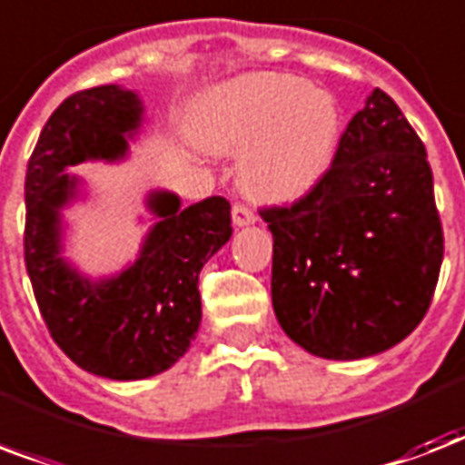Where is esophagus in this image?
Segmentation results:
<instances>
[{
    "label": "esophagus",
    "instance_id": "obj_1",
    "mask_svg": "<svg viewBox=\"0 0 465 465\" xmlns=\"http://www.w3.org/2000/svg\"><path fill=\"white\" fill-rule=\"evenodd\" d=\"M232 217H233V226H248L256 222V212L248 207V204H241V202H236L232 209Z\"/></svg>",
    "mask_w": 465,
    "mask_h": 465
}]
</instances>
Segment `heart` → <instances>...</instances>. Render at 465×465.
Listing matches in <instances>:
<instances>
[{
    "mask_svg": "<svg viewBox=\"0 0 465 465\" xmlns=\"http://www.w3.org/2000/svg\"><path fill=\"white\" fill-rule=\"evenodd\" d=\"M193 136L212 153H246L241 185L263 202H295L334 163L341 112L327 92L292 75H246L204 92Z\"/></svg>",
    "mask_w": 465,
    "mask_h": 465,
    "instance_id": "obj_1",
    "label": "heart"
}]
</instances>
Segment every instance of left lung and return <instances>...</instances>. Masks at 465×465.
I'll return each instance as SVG.
<instances>
[{"label":"left lung","mask_w":465,"mask_h":465,"mask_svg":"<svg viewBox=\"0 0 465 465\" xmlns=\"http://www.w3.org/2000/svg\"><path fill=\"white\" fill-rule=\"evenodd\" d=\"M261 217L272 233L275 317L319 359L388 351L430 310L444 258L434 177L382 90L353 114L317 187Z\"/></svg>","instance_id":"1"}]
</instances>
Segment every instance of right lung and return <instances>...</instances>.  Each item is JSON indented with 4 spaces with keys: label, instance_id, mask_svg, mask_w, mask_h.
<instances>
[{
    "label": "right lung",
    "instance_id": "1",
    "mask_svg": "<svg viewBox=\"0 0 465 465\" xmlns=\"http://www.w3.org/2000/svg\"><path fill=\"white\" fill-rule=\"evenodd\" d=\"M138 94L102 84L70 94L45 122L26 170L24 261L53 341L87 373L141 381L185 356L202 319L200 271L232 236L224 197L180 207L177 194L153 193L161 222L136 263L92 282L60 256V207L75 197L70 165L116 161L141 126Z\"/></svg>",
    "mask_w": 465,
    "mask_h": 465
}]
</instances>
